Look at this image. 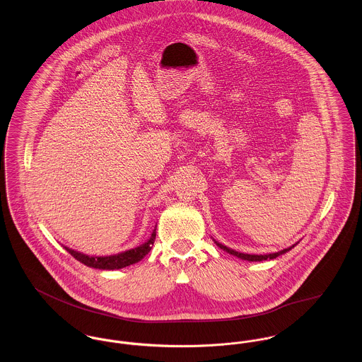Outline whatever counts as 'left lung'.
<instances>
[{
	"instance_id": "obj_1",
	"label": "left lung",
	"mask_w": 362,
	"mask_h": 362,
	"mask_svg": "<svg viewBox=\"0 0 362 362\" xmlns=\"http://www.w3.org/2000/svg\"><path fill=\"white\" fill-rule=\"evenodd\" d=\"M215 243H216V241H215ZM216 245H218L219 248H222L223 250L228 252L230 255H234V256H237V257H240V259L250 260V262H262V260H267V259H276L279 255H284L285 252L292 250L296 244L292 245V247H289V248H286V250H279V252H276V253H269V255H248V253H241V252H237V250H230V248L224 247V245L219 244V243H216Z\"/></svg>"
}]
</instances>
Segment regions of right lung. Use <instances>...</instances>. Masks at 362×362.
Masks as SVG:
<instances>
[{
  "instance_id": "1",
  "label": "right lung",
  "mask_w": 362,
  "mask_h": 362,
  "mask_svg": "<svg viewBox=\"0 0 362 362\" xmlns=\"http://www.w3.org/2000/svg\"><path fill=\"white\" fill-rule=\"evenodd\" d=\"M154 240H156V230L153 231L150 240L147 243L141 244L138 248L125 250V252H121L118 255H112V256H88V255H83L81 252L70 250L67 247H64V248L73 257H76L78 262H81L88 267L100 269V270H118V269L131 266V264L141 260L151 250V245L154 244Z\"/></svg>"
}]
</instances>
